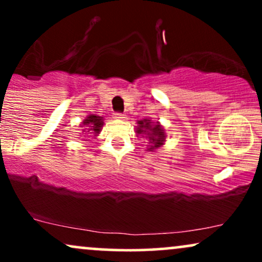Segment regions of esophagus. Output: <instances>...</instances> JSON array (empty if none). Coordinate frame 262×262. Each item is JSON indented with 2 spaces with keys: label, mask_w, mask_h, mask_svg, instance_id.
Wrapping results in <instances>:
<instances>
[{
  "label": "esophagus",
  "mask_w": 262,
  "mask_h": 262,
  "mask_svg": "<svg viewBox=\"0 0 262 262\" xmlns=\"http://www.w3.org/2000/svg\"><path fill=\"white\" fill-rule=\"evenodd\" d=\"M114 118H117V119H123V118H125V114L119 113V112H116V113H114Z\"/></svg>",
  "instance_id": "obj_1"
}]
</instances>
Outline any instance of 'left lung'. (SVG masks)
<instances>
[{"label":"left lung","mask_w":262,"mask_h":262,"mask_svg":"<svg viewBox=\"0 0 262 262\" xmlns=\"http://www.w3.org/2000/svg\"><path fill=\"white\" fill-rule=\"evenodd\" d=\"M138 124H139V127L137 129V133H146L148 134L149 139L151 140L152 146L149 148L150 150L156 149L162 145V141L165 140V132L158 123H156V124H152V122L150 121V119H143V121H140Z\"/></svg>","instance_id":"obj_1"}]
</instances>
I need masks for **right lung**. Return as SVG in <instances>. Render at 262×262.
Wrapping results in <instances>:
<instances>
[{
	"label": "right lung",
	"mask_w": 262,
	"mask_h": 262,
	"mask_svg": "<svg viewBox=\"0 0 262 262\" xmlns=\"http://www.w3.org/2000/svg\"><path fill=\"white\" fill-rule=\"evenodd\" d=\"M83 124H85L86 127H89V130H93L96 134H98L101 128L103 127V121H102L101 117L89 116L87 119H85V122H83Z\"/></svg>",
	"instance_id": "right-lung-1"
}]
</instances>
